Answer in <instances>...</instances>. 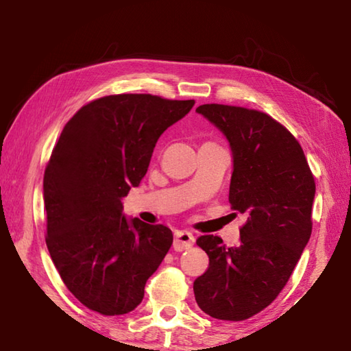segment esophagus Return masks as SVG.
Listing matches in <instances>:
<instances>
[{"label":"esophagus","instance_id":"34e87169","mask_svg":"<svg viewBox=\"0 0 351 351\" xmlns=\"http://www.w3.org/2000/svg\"><path fill=\"white\" fill-rule=\"evenodd\" d=\"M195 243V237L187 232V230H176L175 240H173V249L175 251H186V249L192 247Z\"/></svg>","mask_w":351,"mask_h":351}]
</instances>
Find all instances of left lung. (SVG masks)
<instances>
[{
    "mask_svg": "<svg viewBox=\"0 0 351 351\" xmlns=\"http://www.w3.org/2000/svg\"><path fill=\"white\" fill-rule=\"evenodd\" d=\"M197 112L229 142V203L247 221L237 246L217 235L197 240L209 268L193 282L195 300L209 316L237 322L265 310L293 274L311 237L316 184L299 142L271 116L218 104Z\"/></svg>",
    "mask_w": 351,
    "mask_h": 351,
    "instance_id": "8db88e82",
    "label": "left lung"
}]
</instances>
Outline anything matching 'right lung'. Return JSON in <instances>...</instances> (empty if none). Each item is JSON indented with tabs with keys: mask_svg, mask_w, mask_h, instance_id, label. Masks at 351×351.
Listing matches in <instances>:
<instances>
[{
	"mask_svg": "<svg viewBox=\"0 0 351 351\" xmlns=\"http://www.w3.org/2000/svg\"><path fill=\"white\" fill-rule=\"evenodd\" d=\"M195 100L117 94L94 100L64 125L43 178L46 245L63 283L104 316L133 311L173 243L162 224L122 213L165 130Z\"/></svg>",
	"mask_w": 351,
	"mask_h": 351,
	"instance_id": "1",
	"label": "right lung"
}]
</instances>
